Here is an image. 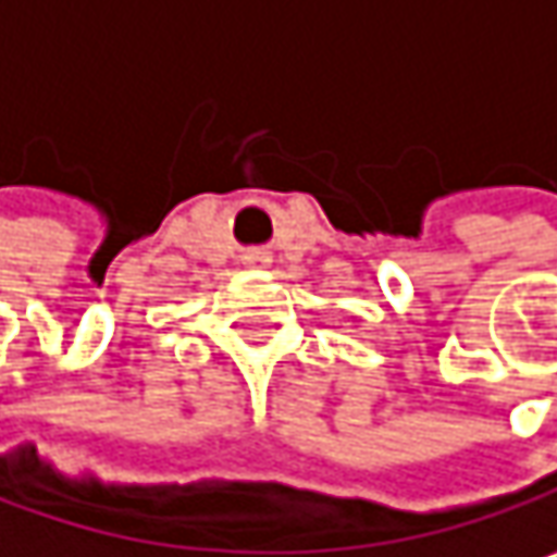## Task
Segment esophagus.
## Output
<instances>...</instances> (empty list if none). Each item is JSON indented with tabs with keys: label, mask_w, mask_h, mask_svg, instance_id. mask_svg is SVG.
I'll use <instances>...</instances> for the list:
<instances>
[{
	"label": "esophagus",
	"mask_w": 557,
	"mask_h": 557,
	"mask_svg": "<svg viewBox=\"0 0 557 557\" xmlns=\"http://www.w3.org/2000/svg\"><path fill=\"white\" fill-rule=\"evenodd\" d=\"M268 261H271L268 251H248V255H245V264H268Z\"/></svg>",
	"instance_id": "34e87169"
}]
</instances>
